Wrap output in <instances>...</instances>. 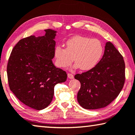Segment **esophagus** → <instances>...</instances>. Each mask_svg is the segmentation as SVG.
<instances>
[{
	"mask_svg": "<svg viewBox=\"0 0 135 135\" xmlns=\"http://www.w3.org/2000/svg\"><path fill=\"white\" fill-rule=\"evenodd\" d=\"M68 78H70V79H73L74 78V75L71 73H68Z\"/></svg>",
	"mask_w": 135,
	"mask_h": 135,
	"instance_id": "1",
	"label": "esophagus"
}]
</instances>
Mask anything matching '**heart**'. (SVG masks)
<instances>
[{
    "mask_svg": "<svg viewBox=\"0 0 135 135\" xmlns=\"http://www.w3.org/2000/svg\"><path fill=\"white\" fill-rule=\"evenodd\" d=\"M103 53V46L100 41L81 35H76L65 42V49L57 46L54 55L56 64L61 68H66L73 62L74 67L80 70H89L99 62Z\"/></svg>",
    "mask_w": 135,
    "mask_h": 135,
    "instance_id": "heart-1",
    "label": "heart"
}]
</instances>
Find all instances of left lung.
<instances>
[{"label":"left lung","mask_w":135,"mask_h":135,"mask_svg":"<svg viewBox=\"0 0 135 135\" xmlns=\"http://www.w3.org/2000/svg\"><path fill=\"white\" fill-rule=\"evenodd\" d=\"M74 78L80 82L78 101L83 108L97 109L116 98L125 82L123 57L112 42H107L104 55L94 67Z\"/></svg>","instance_id":"obj_1"}]
</instances>
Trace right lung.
Wrapping results in <instances>:
<instances>
[{
    "label": "right lung",
    "instance_id": "1",
    "mask_svg": "<svg viewBox=\"0 0 135 135\" xmlns=\"http://www.w3.org/2000/svg\"><path fill=\"white\" fill-rule=\"evenodd\" d=\"M45 35L23 38L11 53L7 65L9 88L25 105L42 110L52 101L54 87L65 82L67 74L53 64L56 31L46 29Z\"/></svg>",
    "mask_w": 135,
    "mask_h": 135
}]
</instances>
